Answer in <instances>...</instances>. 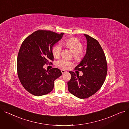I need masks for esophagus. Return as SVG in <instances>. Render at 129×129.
<instances>
[{
	"mask_svg": "<svg viewBox=\"0 0 129 129\" xmlns=\"http://www.w3.org/2000/svg\"><path fill=\"white\" fill-rule=\"evenodd\" d=\"M61 72H62V74H64L66 72V71H65L64 70H61Z\"/></svg>",
	"mask_w": 129,
	"mask_h": 129,
	"instance_id": "esophagus-1",
	"label": "esophagus"
}]
</instances>
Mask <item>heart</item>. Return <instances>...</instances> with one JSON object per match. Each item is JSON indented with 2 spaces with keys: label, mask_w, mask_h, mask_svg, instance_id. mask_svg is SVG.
Here are the masks:
<instances>
[{
  "label": "heart",
  "mask_w": 129,
  "mask_h": 129,
  "mask_svg": "<svg viewBox=\"0 0 129 129\" xmlns=\"http://www.w3.org/2000/svg\"><path fill=\"white\" fill-rule=\"evenodd\" d=\"M64 43L74 53V57L77 60L82 59L84 56V52L83 51V45L79 40L75 38H71L65 40ZM62 50V45L61 44H57L52 49V54L54 57L58 58L60 56ZM73 62L65 59H60L58 60L57 65L63 69L69 68V66L73 65Z\"/></svg>",
  "instance_id": "heart-1"
}]
</instances>
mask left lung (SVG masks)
<instances>
[{"label":"left lung","mask_w":129,"mask_h":129,"mask_svg":"<svg viewBox=\"0 0 129 129\" xmlns=\"http://www.w3.org/2000/svg\"><path fill=\"white\" fill-rule=\"evenodd\" d=\"M87 40L85 56L75 70L82 71V76L69 72L71 79L67 83L69 91L80 99L88 98L103 86L107 73V63L104 52L97 40L84 35Z\"/></svg>","instance_id":"obj_1"}]
</instances>
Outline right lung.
Returning <instances> with one entry per match:
<instances>
[{
  "instance_id": "1",
  "label": "right lung",
  "mask_w": 129,
  "mask_h": 129,
  "mask_svg": "<svg viewBox=\"0 0 129 129\" xmlns=\"http://www.w3.org/2000/svg\"><path fill=\"white\" fill-rule=\"evenodd\" d=\"M64 34L40 30L22 42L17 58L18 75L25 90L33 95L40 96L50 92L54 88V80L62 75L60 70H46L43 66L52 64L50 61L54 59L53 47Z\"/></svg>"
}]
</instances>
